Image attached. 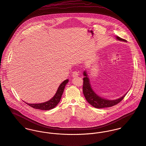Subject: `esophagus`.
<instances>
[{"instance_id":"1","label":"esophagus","mask_w":146,"mask_h":146,"mask_svg":"<svg viewBox=\"0 0 146 146\" xmlns=\"http://www.w3.org/2000/svg\"><path fill=\"white\" fill-rule=\"evenodd\" d=\"M78 76V73L77 72L75 71V72H73V73H72V76L73 77H77Z\"/></svg>"}]
</instances>
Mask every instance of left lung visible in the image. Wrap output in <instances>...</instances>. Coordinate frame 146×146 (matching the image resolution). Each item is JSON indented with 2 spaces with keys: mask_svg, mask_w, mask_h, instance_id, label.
<instances>
[{
  "mask_svg": "<svg viewBox=\"0 0 146 146\" xmlns=\"http://www.w3.org/2000/svg\"><path fill=\"white\" fill-rule=\"evenodd\" d=\"M116 39L118 40L121 41H126V40L121 38L119 36H116ZM84 85H83V92L84 95L88 101V103H90L92 106L96 108H107L114 106L119 103L125 96L127 93L124 94L121 98L115 99V100H108L105 98H102L98 95L91 86L90 83V80L88 77L87 73L86 70L84 72Z\"/></svg>",
  "mask_w": 146,
  "mask_h": 146,
  "instance_id": "1",
  "label": "left lung"
}]
</instances>
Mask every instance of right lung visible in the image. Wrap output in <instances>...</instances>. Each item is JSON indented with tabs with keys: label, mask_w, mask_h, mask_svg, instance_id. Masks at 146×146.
<instances>
[{
	"label": "right lung",
	"mask_w": 146,
	"mask_h": 146,
	"mask_svg": "<svg viewBox=\"0 0 146 146\" xmlns=\"http://www.w3.org/2000/svg\"><path fill=\"white\" fill-rule=\"evenodd\" d=\"M69 82V80H66L64 81L59 86L58 90L55 94V95L47 102L42 103H37V104H29L26 103L28 105H29L31 107L33 108L40 110H50L54 108H55L60 101L61 96L63 94L64 90L66 85Z\"/></svg>",
	"instance_id": "right-lung-1"
}]
</instances>
